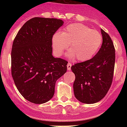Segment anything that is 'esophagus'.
Segmentation results:
<instances>
[{
  "label": "esophagus",
  "mask_w": 127,
  "mask_h": 127,
  "mask_svg": "<svg viewBox=\"0 0 127 127\" xmlns=\"http://www.w3.org/2000/svg\"><path fill=\"white\" fill-rule=\"evenodd\" d=\"M71 66H72V63L70 62H68L67 64V70H71Z\"/></svg>",
  "instance_id": "obj_1"
}]
</instances>
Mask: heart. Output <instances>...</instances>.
<instances>
[{
    "label": "heart",
    "instance_id": "b5f03b06",
    "mask_svg": "<svg viewBox=\"0 0 127 127\" xmlns=\"http://www.w3.org/2000/svg\"><path fill=\"white\" fill-rule=\"evenodd\" d=\"M101 42L100 33L76 23L68 26L54 35L53 49L57 55L61 56L69 45L70 56L78 61H86L96 53Z\"/></svg>",
    "mask_w": 127,
    "mask_h": 127
}]
</instances>
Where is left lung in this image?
<instances>
[{
	"label": "left lung",
	"instance_id": "left-lung-1",
	"mask_svg": "<svg viewBox=\"0 0 127 127\" xmlns=\"http://www.w3.org/2000/svg\"><path fill=\"white\" fill-rule=\"evenodd\" d=\"M101 47L91 59L71 66L75 74L73 84L76 98L84 103H95L102 99L113 78L115 49L112 39L103 30Z\"/></svg>",
	"mask_w": 127,
	"mask_h": 127
}]
</instances>
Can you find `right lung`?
Here are the masks:
<instances>
[{
  "label": "right lung",
  "mask_w": 127,
  "mask_h": 127,
  "mask_svg": "<svg viewBox=\"0 0 127 127\" xmlns=\"http://www.w3.org/2000/svg\"><path fill=\"white\" fill-rule=\"evenodd\" d=\"M63 24L57 18H33L15 37L11 51V73L21 95L41 104L55 93L56 81L65 73L68 62L52 55V39Z\"/></svg>",
  "instance_id": "1"
}]
</instances>
